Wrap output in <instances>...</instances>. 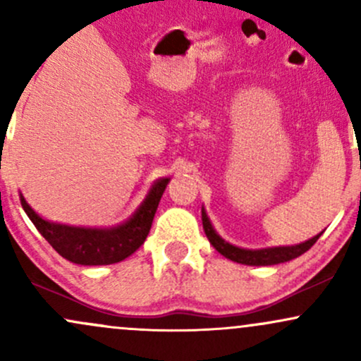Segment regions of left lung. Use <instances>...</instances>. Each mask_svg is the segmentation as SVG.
<instances>
[{"mask_svg":"<svg viewBox=\"0 0 361 361\" xmlns=\"http://www.w3.org/2000/svg\"><path fill=\"white\" fill-rule=\"evenodd\" d=\"M202 224H204V231L209 238V241L212 246L221 252L222 256H226L227 259L235 261V263L241 264H250V267H268V264H279L290 261L297 256L304 255L305 251H309L314 246V243L317 241L319 235H314L309 241L295 244V246H280V247H264V250H244V247H238L229 244L227 241L215 233V229L210 224L209 217H207L205 210L202 209Z\"/></svg>","mask_w":361,"mask_h":361,"instance_id":"left-lung-1","label":"left lung"}]
</instances>
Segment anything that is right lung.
Instances as JSON below:
<instances>
[{"label":"right lung","mask_w":361,"mask_h":361,"mask_svg":"<svg viewBox=\"0 0 361 361\" xmlns=\"http://www.w3.org/2000/svg\"><path fill=\"white\" fill-rule=\"evenodd\" d=\"M168 183L169 178L157 180L128 221L115 227H105V229L49 222L34 212V209L25 202L22 193H20V202L37 231L47 239V243L62 258L76 264H88V267L111 264L128 258L146 241L157 205Z\"/></svg>","instance_id":"right-lung-1"}]
</instances>
